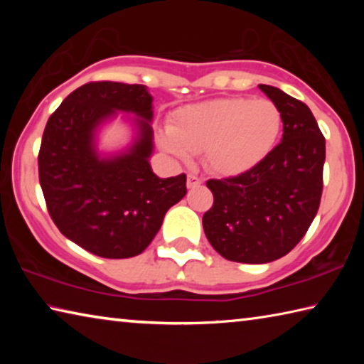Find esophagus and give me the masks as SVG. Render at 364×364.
I'll list each match as a JSON object with an SVG mask.
<instances>
[{"label":"esophagus","instance_id":"34e87169","mask_svg":"<svg viewBox=\"0 0 364 364\" xmlns=\"http://www.w3.org/2000/svg\"><path fill=\"white\" fill-rule=\"evenodd\" d=\"M200 183H202V180L199 176H196V175H193V173H189L188 175V178H186V184H188V188H197V186H200Z\"/></svg>","mask_w":364,"mask_h":364}]
</instances>
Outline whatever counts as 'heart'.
Returning <instances> with one entry per match:
<instances>
[{
    "mask_svg": "<svg viewBox=\"0 0 364 364\" xmlns=\"http://www.w3.org/2000/svg\"><path fill=\"white\" fill-rule=\"evenodd\" d=\"M282 114L273 101L220 97L178 109L160 146L176 160L202 151L205 167L234 176L255 168L278 144Z\"/></svg>",
    "mask_w": 364,
    "mask_h": 364,
    "instance_id": "b5f03b06",
    "label": "heart"
}]
</instances>
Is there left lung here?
<instances>
[{"mask_svg": "<svg viewBox=\"0 0 364 364\" xmlns=\"http://www.w3.org/2000/svg\"><path fill=\"white\" fill-rule=\"evenodd\" d=\"M258 88L281 110V143L255 168L208 180L213 205L202 218L212 247L239 263L289 254L316 217L323 194L326 139L311 110L274 86Z\"/></svg>", "mask_w": 364, "mask_h": 364, "instance_id": "left-lung-1", "label": "left lung"}]
</instances>
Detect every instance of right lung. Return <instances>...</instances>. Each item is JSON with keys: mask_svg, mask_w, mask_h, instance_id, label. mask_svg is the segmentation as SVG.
<instances>
[{"mask_svg": "<svg viewBox=\"0 0 364 364\" xmlns=\"http://www.w3.org/2000/svg\"><path fill=\"white\" fill-rule=\"evenodd\" d=\"M115 109L144 119L137 121L140 136L127 154L100 159L94 130ZM151 120L146 86L90 82L65 97L43 132L38 175L49 217L67 239L97 257L139 255L168 208L186 196L184 173L165 180L152 173Z\"/></svg>", "mask_w": 364, "mask_h": 364, "instance_id": "add662e5", "label": "right lung"}]
</instances>
